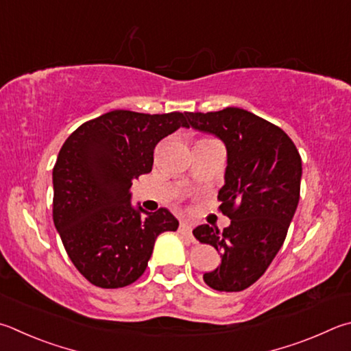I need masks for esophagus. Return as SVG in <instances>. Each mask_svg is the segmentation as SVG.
<instances>
[{
	"label": "esophagus",
	"mask_w": 351,
	"mask_h": 351,
	"mask_svg": "<svg viewBox=\"0 0 351 351\" xmlns=\"http://www.w3.org/2000/svg\"><path fill=\"white\" fill-rule=\"evenodd\" d=\"M180 233H182L184 237L192 238V226H190L189 222H181V224H180Z\"/></svg>",
	"instance_id": "1"
}]
</instances>
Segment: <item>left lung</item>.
Returning a JSON list of instances; mask_svg holds the SVG:
<instances>
[{
    "label": "left lung",
    "instance_id": "obj_1",
    "mask_svg": "<svg viewBox=\"0 0 351 351\" xmlns=\"http://www.w3.org/2000/svg\"><path fill=\"white\" fill-rule=\"evenodd\" d=\"M186 114L189 127L212 133L227 147L218 199L230 226L193 230L221 253V264L204 273V282L218 291H242L264 275L284 244L301 192V155L282 129L244 109Z\"/></svg>",
    "mask_w": 351,
    "mask_h": 351
}]
</instances>
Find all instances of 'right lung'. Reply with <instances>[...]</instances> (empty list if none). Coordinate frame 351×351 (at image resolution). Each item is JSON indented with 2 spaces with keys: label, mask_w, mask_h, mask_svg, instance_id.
Returning a JSON list of instances; mask_svg holds the SVG:
<instances>
[{
  "label": "right lung",
  "mask_w": 351,
  "mask_h": 351,
  "mask_svg": "<svg viewBox=\"0 0 351 351\" xmlns=\"http://www.w3.org/2000/svg\"><path fill=\"white\" fill-rule=\"evenodd\" d=\"M187 114L112 110L81 124L53 167V222L70 261L88 282L119 289L143 275L158 234L180 222L167 208L130 204L132 181L150 173L156 144L189 127Z\"/></svg>",
  "instance_id": "1"
}]
</instances>
